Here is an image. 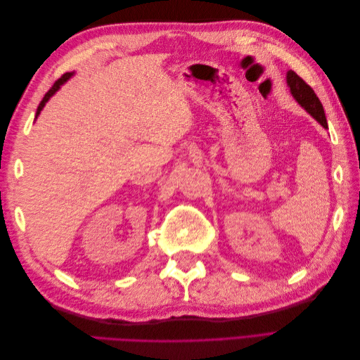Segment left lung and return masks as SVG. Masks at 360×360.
<instances>
[{"mask_svg": "<svg viewBox=\"0 0 360 360\" xmlns=\"http://www.w3.org/2000/svg\"><path fill=\"white\" fill-rule=\"evenodd\" d=\"M287 85L290 86V93L294 97V101H296L312 118L317 120L324 129H328V120H326L323 105L311 86L292 70L287 72Z\"/></svg>", "mask_w": 360, "mask_h": 360, "instance_id": "1", "label": "left lung"}]
</instances>
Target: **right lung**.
<instances>
[{"instance_id": "right-lung-1", "label": "right lung", "mask_w": 360, "mask_h": 360, "mask_svg": "<svg viewBox=\"0 0 360 360\" xmlns=\"http://www.w3.org/2000/svg\"><path fill=\"white\" fill-rule=\"evenodd\" d=\"M75 73L73 72H69V73H64L63 76H61V78L56 82V84H53L52 85V89L45 94V97H43V99H41V102H40V105H39V108H37V112H36V118L39 117V114L41 112V110H43V108H45V105H46V102L51 99V97L53 96V94H56L60 89H61V85L63 84H66L70 78H72V76H73Z\"/></svg>"}]
</instances>
